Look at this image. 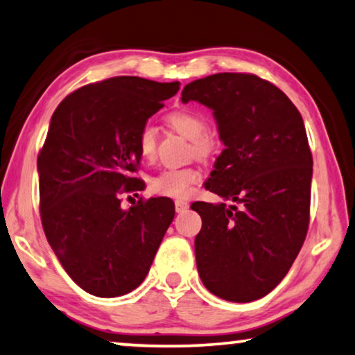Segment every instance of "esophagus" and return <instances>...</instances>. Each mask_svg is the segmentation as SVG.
<instances>
[{
    "label": "esophagus",
    "mask_w": 355,
    "mask_h": 355,
    "mask_svg": "<svg viewBox=\"0 0 355 355\" xmlns=\"http://www.w3.org/2000/svg\"><path fill=\"white\" fill-rule=\"evenodd\" d=\"M187 208H189V202H186V200H176V211L178 213L186 211Z\"/></svg>",
    "instance_id": "34e87169"
}]
</instances>
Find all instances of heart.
Wrapping results in <instances>:
<instances>
[{
	"mask_svg": "<svg viewBox=\"0 0 355 355\" xmlns=\"http://www.w3.org/2000/svg\"><path fill=\"white\" fill-rule=\"evenodd\" d=\"M168 126L178 135L190 141L192 152L197 158L207 160L218 150L219 139L207 131V120L202 115L189 110H178L166 116ZM137 148L144 160H150L155 155L157 132L155 128L144 126L137 136ZM202 179L195 168H173L165 169L150 179V190L157 195L169 198H187L192 192V186Z\"/></svg>",
	"mask_w": 355,
	"mask_h": 355,
	"instance_id": "heart-1",
	"label": "heart"
}]
</instances>
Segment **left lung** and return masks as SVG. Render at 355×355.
<instances>
[{"instance_id":"8db88e82","label":"left lung","mask_w":355,"mask_h":355,"mask_svg":"<svg viewBox=\"0 0 355 355\" xmlns=\"http://www.w3.org/2000/svg\"><path fill=\"white\" fill-rule=\"evenodd\" d=\"M181 99L213 110L225 146L205 187L230 205H192L202 218L198 275L225 301L259 300L284 280L309 229L312 153L301 114L253 73L205 76Z\"/></svg>"}]
</instances>
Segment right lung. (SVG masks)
Listing matches in <instances>:
<instances>
[{
    "instance_id": "right-lung-1",
    "label": "right lung",
    "mask_w": 355,
    "mask_h": 355,
    "mask_svg": "<svg viewBox=\"0 0 355 355\" xmlns=\"http://www.w3.org/2000/svg\"><path fill=\"white\" fill-rule=\"evenodd\" d=\"M178 91L179 81L114 76L73 91L51 118L38 155L41 224L67 274L89 295L137 288L173 223L171 198L123 209L120 195L142 189L137 136Z\"/></svg>"
}]
</instances>
